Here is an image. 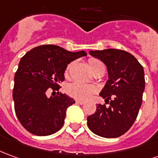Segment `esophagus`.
<instances>
[{
    "mask_svg": "<svg viewBox=\"0 0 158 158\" xmlns=\"http://www.w3.org/2000/svg\"><path fill=\"white\" fill-rule=\"evenodd\" d=\"M76 103H77V104H79V105H83V104L85 103V102H82V101L77 100V101H76Z\"/></svg>",
    "mask_w": 158,
    "mask_h": 158,
    "instance_id": "1",
    "label": "esophagus"
}]
</instances>
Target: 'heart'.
<instances>
[{
  "label": "heart",
  "instance_id": "obj_1",
  "mask_svg": "<svg viewBox=\"0 0 158 158\" xmlns=\"http://www.w3.org/2000/svg\"><path fill=\"white\" fill-rule=\"evenodd\" d=\"M89 66H90L91 71L93 73L100 71V70H104L105 71V66L102 63L101 60L98 59H90L89 60ZM71 68V64L68 65V68L66 70V75L68 74V71ZM68 93L73 98H76L78 100H86L90 98L92 94H94L96 89L93 86L83 85L81 83L73 82L70 84L67 88Z\"/></svg>",
  "mask_w": 158,
  "mask_h": 158
}]
</instances>
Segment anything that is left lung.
Listing matches in <instances>:
<instances>
[{
    "instance_id": "1",
    "label": "left lung",
    "mask_w": 158,
    "mask_h": 158,
    "mask_svg": "<svg viewBox=\"0 0 158 158\" xmlns=\"http://www.w3.org/2000/svg\"><path fill=\"white\" fill-rule=\"evenodd\" d=\"M90 54L107 66L109 80L100 93L105 103L97 105L96 112L87 117V125L98 136L117 138L128 131L138 116L144 90V68L125 50L109 48Z\"/></svg>"
}]
</instances>
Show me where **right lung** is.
Masks as SVG:
<instances>
[{
    "mask_svg": "<svg viewBox=\"0 0 158 158\" xmlns=\"http://www.w3.org/2000/svg\"><path fill=\"white\" fill-rule=\"evenodd\" d=\"M85 56V51L70 52L45 44L22 57L14 75L13 98L18 119L28 132L48 136L62 127L66 110L75 101L59 91L48 98L47 91L59 90L68 64Z\"/></svg>",
    "mask_w": 158,
    "mask_h": 158,
    "instance_id": "right-lung-1",
    "label": "right lung"
}]
</instances>
